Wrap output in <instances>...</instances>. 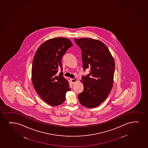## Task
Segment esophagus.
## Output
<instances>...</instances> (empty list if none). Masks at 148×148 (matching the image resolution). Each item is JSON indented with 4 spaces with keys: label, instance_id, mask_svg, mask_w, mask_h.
Listing matches in <instances>:
<instances>
[{
    "label": "esophagus",
    "instance_id": "1",
    "mask_svg": "<svg viewBox=\"0 0 148 148\" xmlns=\"http://www.w3.org/2000/svg\"><path fill=\"white\" fill-rule=\"evenodd\" d=\"M77 80H78V79H77V78L72 79V84L75 83V82H77Z\"/></svg>",
    "mask_w": 148,
    "mask_h": 148
}]
</instances>
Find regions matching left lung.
Returning <instances> with one entry per match:
<instances>
[{"label": "left lung", "mask_w": 148, "mask_h": 148, "mask_svg": "<svg viewBox=\"0 0 148 148\" xmlns=\"http://www.w3.org/2000/svg\"><path fill=\"white\" fill-rule=\"evenodd\" d=\"M81 49L84 70L90 68L89 74L82 77L83 92L78 99L82 106L96 108L106 99L113 87L115 63L108 47L92 38H74Z\"/></svg>", "instance_id": "1"}]
</instances>
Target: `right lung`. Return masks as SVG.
<instances>
[{"instance_id": "right-lung-1", "label": "right lung", "mask_w": 148, "mask_h": 148, "mask_svg": "<svg viewBox=\"0 0 148 148\" xmlns=\"http://www.w3.org/2000/svg\"><path fill=\"white\" fill-rule=\"evenodd\" d=\"M73 45L68 38H55L44 42L35 53L32 68V81L35 90L45 102L56 106L65 100L70 90L68 81L63 76L61 59Z\"/></svg>"}]
</instances>
